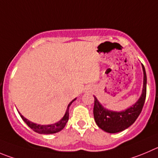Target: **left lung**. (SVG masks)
I'll use <instances>...</instances> for the list:
<instances>
[{"label":"left lung","mask_w":158,"mask_h":158,"mask_svg":"<svg viewBox=\"0 0 158 158\" xmlns=\"http://www.w3.org/2000/svg\"><path fill=\"white\" fill-rule=\"evenodd\" d=\"M142 67L143 70V89L142 95L138 101L129 108L121 112L110 111L102 107L94 97V119L97 126L105 132L109 133L122 132L132 126L139 117L143 107L147 95V75L143 64H142Z\"/></svg>","instance_id":"left-lung-1"}]
</instances>
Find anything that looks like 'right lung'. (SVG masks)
Returning a JSON list of instances; mask_svg holds the SVG:
<instances>
[{"mask_svg": "<svg viewBox=\"0 0 158 158\" xmlns=\"http://www.w3.org/2000/svg\"><path fill=\"white\" fill-rule=\"evenodd\" d=\"M76 99H74L73 101H71L69 103V106H68V108L66 110L65 114H64V117L62 118L61 120L59 121L58 122L55 124H52V125H48V126H41V125H37V124L32 123V122H29L28 119H26V118L23 117L20 113V116L23 118V120L27 124V126H29V128L32 129L35 132H38V133L40 134H52V133H56V132L61 131V129H63L65 126L66 123H67L68 120H69V108L70 107V105L72 104V103L75 101Z\"/></svg>", "mask_w": 158, "mask_h": 158, "instance_id": "1", "label": "right lung"}]
</instances>
